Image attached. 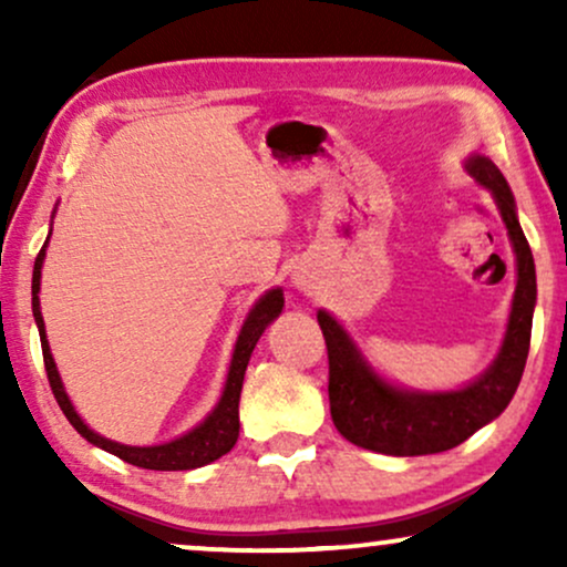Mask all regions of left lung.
Wrapping results in <instances>:
<instances>
[{
  "label": "left lung",
  "instance_id": "obj_1",
  "mask_svg": "<svg viewBox=\"0 0 567 567\" xmlns=\"http://www.w3.org/2000/svg\"><path fill=\"white\" fill-rule=\"evenodd\" d=\"M470 173L491 188L517 256L509 324L496 362L466 389L445 394L402 392L389 386L362 362L360 351L328 311L317 315L328 347V396L338 432L354 445L386 455H429L451 451L477 429L504 413L523 379L530 349L533 306H536V266L506 178L487 157H472Z\"/></svg>",
  "mask_w": 567,
  "mask_h": 567
}]
</instances>
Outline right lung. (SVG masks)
Instances as JSON below:
<instances>
[{"label":"right lung","mask_w":567,"mask_h":567,"mask_svg":"<svg viewBox=\"0 0 567 567\" xmlns=\"http://www.w3.org/2000/svg\"><path fill=\"white\" fill-rule=\"evenodd\" d=\"M42 261H44V247L39 250L34 261V279H31V309H34L39 338H42V357H44V370H48L50 389H53L58 405H61L63 415L69 419V424L74 426L87 442L103 447V451L120 455L122 461H127V464L133 466H141V470H154V472L197 470V466L210 464V461H216L224 453H229L234 442L239 437V392H243L247 362H250L252 349H256L258 338H261L266 324L282 311L285 306L282 290L266 292L261 301L252 306L250 315H247L243 333H239L237 347H234L229 379H226L224 394H220V402L216 405V410H213V413L207 415L197 429H192V432L184 434V437L165 442V445H154V447H130V445H120V442L101 437V434H95L93 429L84 426V421L76 415V410L71 408L66 392H63L61 375H58L53 354H50V347H48V336H44L42 311H39L37 292H39V277H42Z\"/></svg>","instance_id":"right-lung-1"}]
</instances>
